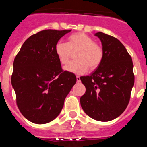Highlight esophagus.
<instances>
[{
    "label": "esophagus",
    "mask_w": 147,
    "mask_h": 147,
    "mask_svg": "<svg viewBox=\"0 0 147 147\" xmlns=\"http://www.w3.org/2000/svg\"><path fill=\"white\" fill-rule=\"evenodd\" d=\"M81 82V79H80V77L79 76H77V82Z\"/></svg>",
    "instance_id": "34e87169"
}]
</instances>
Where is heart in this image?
<instances>
[{"label": "heart", "instance_id": "heart-1", "mask_svg": "<svg viewBox=\"0 0 147 147\" xmlns=\"http://www.w3.org/2000/svg\"><path fill=\"white\" fill-rule=\"evenodd\" d=\"M77 60L70 62L64 68L67 71L75 74L85 73L88 68L95 70L102 63L104 58L102 47L90 36L84 32H77L68 37V42H57L55 45V52L62 64L68 63L72 55L76 52Z\"/></svg>", "mask_w": 147, "mask_h": 147}]
</instances>
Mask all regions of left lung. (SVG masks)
Instances as JSON below:
<instances>
[{"instance_id":"obj_1","label":"left lung","mask_w":147,"mask_h":147,"mask_svg":"<svg viewBox=\"0 0 147 147\" xmlns=\"http://www.w3.org/2000/svg\"><path fill=\"white\" fill-rule=\"evenodd\" d=\"M104 50L100 65L90 75L81 77L85 94L80 98L84 112L97 121L113 120L125 111L134 84L133 61L117 38L97 32Z\"/></svg>"}]
</instances>
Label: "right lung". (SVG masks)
Instances as JSON below:
<instances>
[{
  "label": "right lung",
  "mask_w": 147,
  "mask_h": 147,
  "mask_svg": "<svg viewBox=\"0 0 147 147\" xmlns=\"http://www.w3.org/2000/svg\"><path fill=\"white\" fill-rule=\"evenodd\" d=\"M71 30H45L30 36L15 57L11 85L16 104L30 122L42 124L55 119L77 82L63 71L55 52L59 40Z\"/></svg>",
  "instance_id": "obj_1"
}]
</instances>
